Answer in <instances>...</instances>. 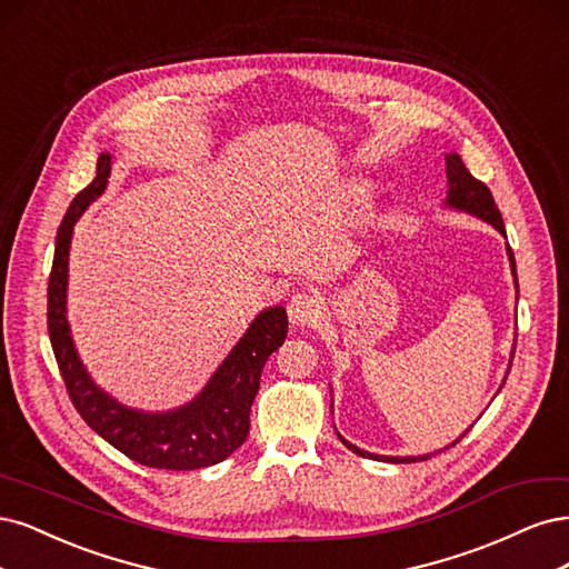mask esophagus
Masks as SVG:
<instances>
[{
  "mask_svg": "<svg viewBox=\"0 0 569 569\" xmlns=\"http://www.w3.org/2000/svg\"><path fill=\"white\" fill-rule=\"evenodd\" d=\"M323 317V305L311 292H296L288 302V319L292 326H315Z\"/></svg>",
  "mask_w": 569,
  "mask_h": 569,
  "instance_id": "34e87169",
  "label": "esophagus"
}]
</instances>
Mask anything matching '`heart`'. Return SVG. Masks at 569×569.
<instances>
[{
	"mask_svg": "<svg viewBox=\"0 0 569 569\" xmlns=\"http://www.w3.org/2000/svg\"><path fill=\"white\" fill-rule=\"evenodd\" d=\"M350 193H352L355 198H361V196L366 193V187H363V184H352V187H350Z\"/></svg>",
	"mask_w": 569,
	"mask_h": 569,
	"instance_id": "heart-1",
	"label": "heart"
}]
</instances>
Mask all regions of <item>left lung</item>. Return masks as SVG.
I'll return each instance as SVG.
<instances>
[{
  "label": "left lung",
  "instance_id": "obj_1",
  "mask_svg": "<svg viewBox=\"0 0 569 569\" xmlns=\"http://www.w3.org/2000/svg\"><path fill=\"white\" fill-rule=\"evenodd\" d=\"M445 160H447V184H449L445 208H451V210H458V212H466V214L478 217V219H482V222H487V224H491L493 229H497L501 236H506L503 219H501V212H499L497 203H493L491 191L482 184L480 179H475V177L468 172V168L463 164L461 156L451 151V153L445 156ZM506 252H508V262H510V271H512V283H516V290L520 292V288H518V271H516V258H512L510 246H506ZM512 355H516V345H512L510 361H508V371H510V363H512ZM508 371H506V376H508ZM503 382H506V378H503ZM503 382H501V388H503ZM501 388H499V390H501ZM497 395H499V392H497ZM331 409H333V401H331ZM470 428H472V426H470ZM470 428H468V430H470ZM468 430H466V432H468ZM336 432H338V430H336ZM466 432L458 435L449 447L461 442V439L466 437ZM338 437H340V442H342L347 449L355 451L357 456L373 458V461H385V463H416V461H426V458H430V453H423V456H380V453L363 451V449H359L357 445L347 442V439H345L340 432H338ZM449 447H445V449H449ZM439 451H442V449H439ZM435 453H437V451H435Z\"/></svg>",
  "mask_w": 569,
  "mask_h": 569
}]
</instances>
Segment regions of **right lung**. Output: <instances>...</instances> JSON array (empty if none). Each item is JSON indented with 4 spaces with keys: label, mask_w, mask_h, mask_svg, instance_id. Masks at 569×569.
Here are the masks:
<instances>
[{
    "label": "right lung",
    "mask_w": 569,
    "mask_h": 569,
    "mask_svg": "<svg viewBox=\"0 0 569 569\" xmlns=\"http://www.w3.org/2000/svg\"><path fill=\"white\" fill-rule=\"evenodd\" d=\"M113 156L101 153L97 177L84 187L63 217L57 233V250L47 290V323L53 355L68 395L84 423L108 445L130 456L132 461L164 468L196 470L229 458L246 442L250 430V407L260 390V376L271 352H277L288 333V317L281 305L262 309L252 319L224 361L191 401L170 411H143L127 407L108 395L89 376L68 323V254L72 229L82 212L106 191Z\"/></svg>",
    "instance_id": "add662e5"
}]
</instances>
